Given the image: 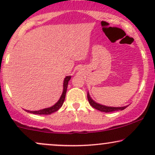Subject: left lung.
Masks as SVG:
<instances>
[{"label":"left lung","mask_w":155,"mask_h":155,"mask_svg":"<svg viewBox=\"0 0 155 155\" xmlns=\"http://www.w3.org/2000/svg\"><path fill=\"white\" fill-rule=\"evenodd\" d=\"M87 98H88L89 103H90V104L91 105L92 107L102 112H106V113H108V112L116 111H122V110H124V108L127 107V106H123V107H110V106H104V105L97 104V103L95 102V101L90 97V94L89 93H87Z\"/></svg>","instance_id":"1"}]
</instances>
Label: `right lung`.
Segmentation results:
<instances>
[{
	"label": "right lung",
	"mask_w": 155,
	"mask_h": 155,
	"mask_svg": "<svg viewBox=\"0 0 155 155\" xmlns=\"http://www.w3.org/2000/svg\"><path fill=\"white\" fill-rule=\"evenodd\" d=\"M71 76H66L64 79V82H63V93H62L61 97L59 99V101L55 104L54 106H51L49 108H44V109L41 110H38V111H28V110H25L26 111L29 112V113H32V114H44V115H48V114H51L54 113V112L58 111L59 108L63 106L64 101H65V94H66V91H67V87H68V84L69 80L71 79Z\"/></svg>",
	"instance_id": "1"
}]
</instances>
